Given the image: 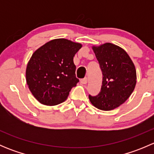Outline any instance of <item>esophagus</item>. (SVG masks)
<instances>
[{
	"instance_id": "34e87169",
	"label": "esophagus",
	"mask_w": 154,
	"mask_h": 154,
	"mask_svg": "<svg viewBox=\"0 0 154 154\" xmlns=\"http://www.w3.org/2000/svg\"><path fill=\"white\" fill-rule=\"evenodd\" d=\"M80 83H82V84H86L87 83H88V79L86 78H83V79H82L81 80H80Z\"/></svg>"
}]
</instances>
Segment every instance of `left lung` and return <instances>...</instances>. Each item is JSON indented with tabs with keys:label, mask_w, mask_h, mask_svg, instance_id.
<instances>
[{
	"label": "left lung",
	"mask_w": 154,
	"mask_h": 154,
	"mask_svg": "<svg viewBox=\"0 0 154 154\" xmlns=\"http://www.w3.org/2000/svg\"><path fill=\"white\" fill-rule=\"evenodd\" d=\"M103 74L101 89L97 96H88L96 108L110 111L125 103L136 84L134 63L125 50L112 43L91 46Z\"/></svg>",
	"instance_id": "left-lung-1"
}]
</instances>
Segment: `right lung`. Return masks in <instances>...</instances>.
Instances as JSON below:
<instances>
[{"label": "right lung", "instance_id": "1", "mask_svg": "<svg viewBox=\"0 0 154 154\" xmlns=\"http://www.w3.org/2000/svg\"><path fill=\"white\" fill-rule=\"evenodd\" d=\"M82 46L66 38H55L32 54L26 68V81L40 103L55 106L67 99L79 82L73 60Z\"/></svg>", "mask_w": 154, "mask_h": 154}]
</instances>
